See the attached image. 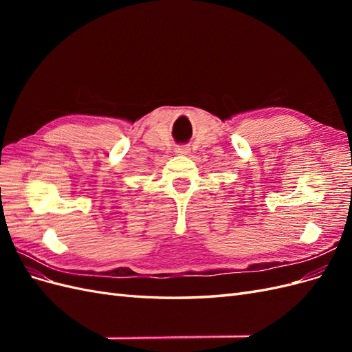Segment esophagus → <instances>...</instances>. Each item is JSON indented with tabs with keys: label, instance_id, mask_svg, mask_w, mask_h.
<instances>
[{
	"label": "esophagus",
	"instance_id": "1",
	"mask_svg": "<svg viewBox=\"0 0 352 352\" xmlns=\"http://www.w3.org/2000/svg\"><path fill=\"white\" fill-rule=\"evenodd\" d=\"M189 148L188 146H177L176 148V154L177 155H186V154H189Z\"/></svg>",
	"mask_w": 352,
	"mask_h": 352
}]
</instances>
